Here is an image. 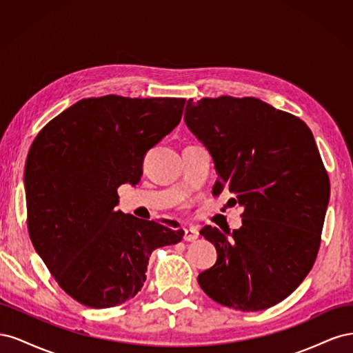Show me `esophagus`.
I'll list each match as a JSON object with an SVG mask.
<instances>
[{"instance_id":"34e87169","label":"esophagus","mask_w":353,"mask_h":353,"mask_svg":"<svg viewBox=\"0 0 353 353\" xmlns=\"http://www.w3.org/2000/svg\"><path fill=\"white\" fill-rule=\"evenodd\" d=\"M199 239L197 228H185L184 230V241H196Z\"/></svg>"}]
</instances>
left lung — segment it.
Masks as SVG:
<instances>
[{"mask_svg": "<svg viewBox=\"0 0 353 353\" xmlns=\"http://www.w3.org/2000/svg\"><path fill=\"white\" fill-rule=\"evenodd\" d=\"M184 121L215 163L213 196L243 208L239 230L200 234L218 259L197 281L213 301L243 312L268 309L299 287L316 259L330 179L299 117L254 97L187 101Z\"/></svg>", "mask_w": 353, "mask_h": 353, "instance_id": "8db88e82", "label": "left lung"}]
</instances>
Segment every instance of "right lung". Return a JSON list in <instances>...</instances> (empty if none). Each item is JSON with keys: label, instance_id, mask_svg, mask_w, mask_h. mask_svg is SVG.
Returning <instances> with one entry per match:
<instances>
[{"label": "right lung", "instance_id": "obj_1", "mask_svg": "<svg viewBox=\"0 0 353 353\" xmlns=\"http://www.w3.org/2000/svg\"><path fill=\"white\" fill-rule=\"evenodd\" d=\"M185 99H83L50 121L25 168L28 231L59 285L103 309L134 297L153 250L183 240L174 221L116 210L117 188L138 184L143 159L179 123Z\"/></svg>", "mask_w": 353, "mask_h": 353}]
</instances>
